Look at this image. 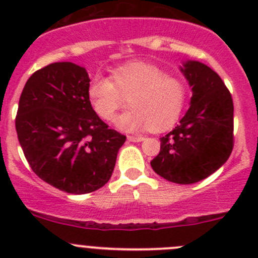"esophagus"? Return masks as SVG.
I'll return each mask as SVG.
<instances>
[{
	"instance_id": "esophagus-1",
	"label": "esophagus",
	"mask_w": 258,
	"mask_h": 258,
	"mask_svg": "<svg viewBox=\"0 0 258 258\" xmlns=\"http://www.w3.org/2000/svg\"><path fill=\"white\" fill-rule=\"evenodd\" d=\"M127 139H128V141H131V142H141L145 140L142 136H128Z\"/></svg>"
}]
</instances>
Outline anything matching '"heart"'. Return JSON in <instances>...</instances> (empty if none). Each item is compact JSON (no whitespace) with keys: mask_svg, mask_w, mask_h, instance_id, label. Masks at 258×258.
I'll use <instances>...</instances> for the list:
<instances>
[{"mask_svg":"<svg viewBox=\"0 0 258 258\" xmlns=\"http://www.w3.org/2000/svg\"><path fill=\"white\" fill-rule=\"evenodd\" d=\"M128 98V111L114 119L124 132L165 131L177 122L183 111L187 87L155 64L135 61L122 64L111 77L96 75L90 81L87 97L95 113L111 121Z\"/></svg>","mask_w":258,"mask_h":258,"instance_id":"1","label":"heart"}]
</instances>
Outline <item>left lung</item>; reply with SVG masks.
Segmentation results:
<instances>
[{"mask_svg":"<svg viewBox=\"0 0 258 258\" xmlns=\"http://www.w3.org/2000/svg\"><path fill=\"white\" fill-rule=\"evenodd\" d=\"M181 72L191 86V106L179 124L160 139L151 167L167 181L189 184L209 177L230 157L233 102L221 77L206 64L186 61Z\"/></svg>","mask_w":258,"mask_h":258,"instance_id":"left-lung-1","label":"left lung"}]
</instances>
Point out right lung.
<instances>
[{
	"mask_svg": "<svg viewBox=\"0 0 258 258\" xmlns=\"http://www.w3.org/2000/svg\"><path fill=\"white\" fill-rule=\"evenodd\" d=\"M90 81L79 64L51 63L27 80L18 102L16 131L26 160L38 177L67 194L105 186L126 141L92 110Z\"/></svg>",
	"mask_w": 258,
	"mask_h": 258,
	"instance_id": "obj_1",
	"label": "right lung"
}]
</instances>
